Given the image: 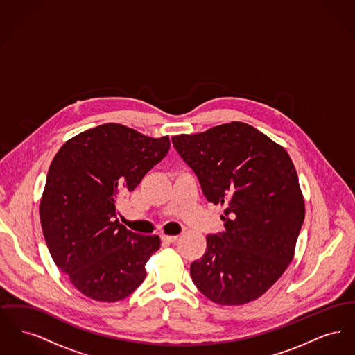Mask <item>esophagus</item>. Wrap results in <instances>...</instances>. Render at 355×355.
Here are the masks:
<instances>
[{"label":"esophagus","mask_w":355,"mask_h":355,"mask_svg":"<svg viewBox=\"0 0 355 355\" xmlns=\"http://www.w3.org/2000/svg\"><path fill=\"white\" fill-rule=\"evenodd\" d=\"M161 239L164 241V242H168V243H173V242H175L177 239H178V236H161Z\"/></svg>","instance_id":"esophagus-1"}]
</instances>
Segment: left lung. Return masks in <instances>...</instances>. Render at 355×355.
<instances>
[{
	"label": "left lung",
	"mask_w": 355,
	"mask_h": 355,
	"mask_svg": "<svg viewBox=\"0 0 355 355\" xmlns=\"http://www.w3.org/2000/svg\"><path fill=\"white\" fill-rule=\"evenodd\" d=\"M209 202L225 207V230L206 236L190 265L194 285L223 306L265 294L293 261L304 220V194L284 146L233 121L202 133L171 137Z\"/></svg>",
	"instance_id": "8db88e82"
}]
</instances>
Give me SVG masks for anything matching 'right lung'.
Instances as JSON below:
<instances>
[{"label": "right lung", "mask_w": 355, "mask_h": 355, "mask_svg": "<svg viewBox=\"0 0 355 355\" xmlns=\"http://www.w3.org/2000/svg\"><path fill=\"white\" fill-rule=\"evenodd\" d=\"M169 149V135L110 122L74 135L54 155L40 201L42 233L57 268L87 298L117 302L144 282L161 239L121 225L117 201Z\"/></svg>", "instance_id": "right-lung-1"}]
</instances>
